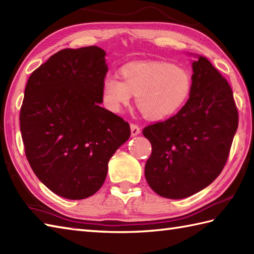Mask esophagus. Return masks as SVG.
I'll return each instance as SVG.
<instances>
[{"mask_svg":"<svg viewBox=\"0 0 254 254\" xmlns=\"http://www.w3.org/2000/svg\"><path fill=\"white\" fill-rule=\"evenodd\" d=\"M139 133H141V128H139L136 124H131V135L136 136Z\"/></svg>","mask_w":254,"mask_h":254,"instance_id":"34e87169","label":"esophagus"}]
</instances>
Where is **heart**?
Here are the masks:
<instances>
[{"label":"heart","instance_id":"b5f03b06","mask_svg":"<svg viewBox=\"0 0 254 254\" xmlns=\"http://www.w3.org/2000/svg\"><path fill=\"white\" fill-rule=\"evenodd\" d=\"M121 79L107 76L102 99L112 112H120L135 95L136 105L150 120H164L179 112L192 90V77L186 67L163 61L131 62L120 68Z\"/></svg>","mask_w":254,"mask_h":254}]
</instances>
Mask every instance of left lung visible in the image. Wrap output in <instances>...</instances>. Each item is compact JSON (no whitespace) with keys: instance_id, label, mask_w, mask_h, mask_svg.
Instances as JSON below:
<instances>
[{"instance_id":"obj_1","label":"left lung","mask_w":254,"mask_h":254,"mask_svg":"<svg viewBox=\"0 0 254 254\" xmlns=\"http://www.w3.org/2000/svg\"><path fill=\"white\" fill-rule=\"evenodd\" d=\"M190 98L176 116L146 127L152 144L145 178L160 196L179 199L208 187L222 172L238 128V111L226 78L206 58L192 55Z\"/></svg>"}]
</instances>
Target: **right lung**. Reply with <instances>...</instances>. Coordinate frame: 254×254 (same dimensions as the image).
Wrapping results in <instances>:
<instances>
[{
    "instance_id": "right-lung-1",
    "label": "right lung",
    "mask_w": 254,
    "mask_h": 254,
    "mask_svg": "<svg viewBox=\"0 0 254 254\" xmlns=\"http://www.w3.org/2000/svg\"><path fill=\"white\" fill-rule=\"evenodd\" d=\"M105 57L96 46L61 50L26 85L19 116L26 157L38 179L64 198L98 191L109 159L131 135L127 122L99 106Z\"/></svg>"
}]
</instances>
